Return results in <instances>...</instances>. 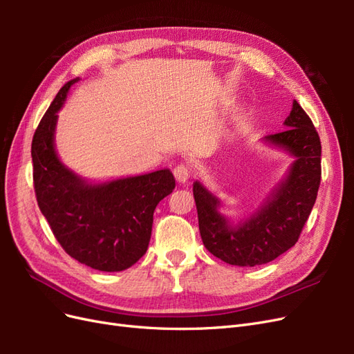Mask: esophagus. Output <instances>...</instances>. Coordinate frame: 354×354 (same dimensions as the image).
I'll return each mask as SVG.
<instances>
[{
  "instance_id": "34e87169",
  "label": "esophagus",
  "mask_w": 354,
  "mask_h": 354,
  "mask_svg": "<svg viewBox=\"0 0 354 354\" xmlns=\"http://www.w3.org/2000/svg\"><path fill=\"white\" fill-rule=\"evenodd\" d=\"M173 174H174V177H176V180L178 181V183H186V181L190 177V169L186 165H177L173 169Z\"/></svg>"
}]
</instances>
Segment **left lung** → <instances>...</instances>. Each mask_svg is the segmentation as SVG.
Instances as JSON below:
<instances>
[{
  "label": "left lung",
  "instance_id": "1",
  "mask_svg": "<svg viewBox=\"0 0 354 354\" xmlns=\"http://www.w3.org/2000/svg\"><path fill=\"white\" fill-rule=\"evenodd\" d=\"M283 125L285 131L266 136L261 142L294 160L248 217L236 221L226 217L220 211L221 201L199 180L194 183L202 242L224 263L254 267L273 261L295 245L312 212L320 185V138L297 100Z\"/></svg>",
  "mask_w": 354,
  "mask_h": 354
}]
</instances>
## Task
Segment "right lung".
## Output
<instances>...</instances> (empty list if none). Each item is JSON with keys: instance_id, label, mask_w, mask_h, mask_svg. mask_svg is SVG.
<instances>
[{"instance_id": "1", "label": "right lung", "mask_w": 354, "mask_h": 354, "mask_svg": "<svg viewBox=\"0 0 354 354\" xmlns=\"http://www.w3.org/2000/svg\"><path fill=\"white\" fill-rule=\"evenodd\" d=\"M80 78L68 81L34 134L32 162L38 207L72 259L100 272H122L146 254L153 211L176 187L168 168L108 181H88L62 162L57 112Z\"/></svg>"}]
</instances>
